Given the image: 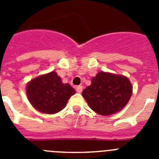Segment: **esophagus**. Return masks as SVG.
Listing matches in <instances>:
<instances>
[{"mask_svg":"<svg viewBox=\"0 0 159 159\" xmlns=\"http://www.w3.org/2000/svg\"><path fill=\"white\" fill-rule=\"evenodd\" d=\"M75 89H76L77 92L80 93V92L83 91V86H81V85H79V86H77L76 88H75Z\"/></svg>","mask_w":159,"mask_h":159,"instance_id":"esophagus-1","label":"esophagus"}]
</instances>
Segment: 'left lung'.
<instances>
[{"mask_svg": "<svg viewBox=\"0 0 159 159\" xmlns=\"http://www.w3.org/2000/svg\"><path fill=\"white\" fill-rule=\"evenodd\" d=\"M82 95L94 111L109 116L127 105L132 95V86L127 77L101 71Z\"/></svg>", "mask_w": 159, "mask_h": 159, "instance_id": "1", "label": "left lung"}]
</instances>
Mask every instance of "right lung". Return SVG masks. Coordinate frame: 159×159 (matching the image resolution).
Returning <instances> with one entry per match:
<instances>
[{
    "label": "right lung",
    "instance_id": "obj_1",
    "mask_svg": "<svg viewBox=\"0 0 159 159\" xmlns=\"http://www.w3.org/2000/svg\"><path fill=\"white\" fill-rule=\"evenodd\" d=\"M26 92L31 104L45 114H55L63 110L70 97L75 93L74 88L68 84H63L54 71L31 80Z\"/></svg>",
    "mask_w": 159,
    "mask_h": 159
}]
</instances>
